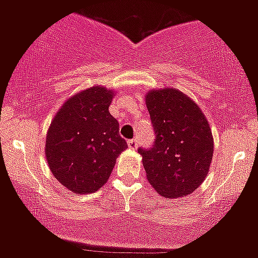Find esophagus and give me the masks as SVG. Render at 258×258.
Returning <instances> with one entry per match:
<instances>
[{
	"mask_svg": "<svg viewBox=\"0 0 258 258\" xmlns=\"http://www.w3.org/2000/svg\"><path fill=\"white\" fill-rule=\"evenodd\" d=\"M127 144H128V148L130 149H136L137 148V140L136 139H132V140H128L127 141Z\"/></svg>",
	"mask_w": 258,
	"mask_h": 258,
	"instance_id": "obj_1",
	"label": "esophagus"
}]
</instances>
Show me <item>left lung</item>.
<instances>
[{
    "label": "left lung",
    "instance_id": "8db88e82",
    "mask_svg": "<svg viewBox=\"0 0 258 258\" xmlns=\"http://www.w3.org/2000/svg\"><path fill=\"white\" fill-rule=\"evenodd\" d=\"M155 140L139 148L146 177L156 192L169 199L199 188L208 175L214 140L210 126L196 103L177 89L146 95Z\"/></svg>",
    "mask_w": 258,
    "mask_h": 258
}]
</instances>
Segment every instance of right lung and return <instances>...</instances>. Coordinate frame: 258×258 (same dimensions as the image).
Masks as SVG:
<instances>
[{
    "label": "right lung",
    "mask_w": 258,
    "mask_h": 258,
    "mask_svg": "<svg viewBox=\"0 0 258 258\" xmlns=\"http://www.w3.org/2000/svg\"><path fill=\"white\" fill-rule=\"evenodd\" d=\"M113 91L94 86L71 96L53 118L45 156L59 183L75 194L95 192L109 179L115 159L127 148L109 113Z\"/></svg>",
    "instance_id": "add662e5"
}]
</instances>
